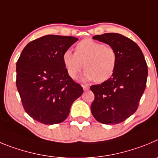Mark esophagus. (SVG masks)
Masks as SVG:
<instances>
[{"instance_id":"esophagus-1","label":"esophagus","mask_w":158,"mask_h":158,"mask_svg":"<svg viewBox=\"0 0 158 158\" xmlns=\"http://www.w3.org/2000/svg\"><path fill=\"white\" fill-rule=\"evenodd\" d=\"M82 88L84 90H88L89 89V86H86V85H82Z\"/></svg>"}]
</instances>
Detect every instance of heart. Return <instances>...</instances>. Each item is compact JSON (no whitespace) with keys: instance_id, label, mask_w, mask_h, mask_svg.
<instances>
[{"instance_id":"heart-1","label":"heart","mask_w":158,"mask_h":158,"mask_svg":"<svg viewBox=\"0 0 158 158\" xmlns=\"http://www.w3.org/2000/svg\"><path fill=\"white\" fill-rule=\"evenodd\" d=\"M62 60L67 73L72 79L77 77L84 65L86 70L82 80L102 82L113 76L117 55L110 45L86 38L76 45L75 54L70 50L65 51Z\"/></svg>"}]
</instances>
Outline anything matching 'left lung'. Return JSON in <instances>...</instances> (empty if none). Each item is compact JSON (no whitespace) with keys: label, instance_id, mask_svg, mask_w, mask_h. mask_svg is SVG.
Here are the masks:
<instances>
[{"label":"left lung","instance_id":"obj_1","mask_svg":"<svg viewBox=\"0 0 158 158\" xmlns=\"http://www.w3.org/2000/svg\"><path fill=\"white\" fill-rule=\"evenodd\" d=\"M94 40L115 49L117 63L112 77L90 86L94 94L91 104L94 117L104 124H117L137 110L146 86L148 69L139 45L117 33L95 35Z\"/></svg>","mask_w":158,"mask_h":158}]
</instances>
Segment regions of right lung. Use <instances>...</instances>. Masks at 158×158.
Instances as JSON below:
<instances>
[{"instance_id":"right-lung-1","label":"right lung","mask_w":158,"mask_h":158,"mask_svg":"<svg viewBox=\"0 0 158 158\" xmlns=\"http://www.w3.org/2000/svg\"><path fill=\"white\" fill-rule=\"evenodd\" d=\"M78 41L49 35L29 42L16 63V86L23 106L34 120L55 124L68 117L71 106L83 93L67 73L63 53Z\"/></svg>"}]
</instances>
